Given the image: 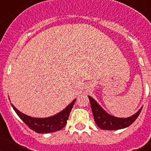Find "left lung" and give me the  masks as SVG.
<instances>
[{"instance_id":"obj_1","label":"left lung","mask_w":151,"mask_h":151,"mask_svg":"<svg viewBox=\"0 0 151 151\" xmlns=\"http://www.w3.org/2000/svg\"><path fill=\"white\" fill-rule=\"evenodd\" d=\"M88 98L95 123L98 127L104 130H118L128 127L135 121L142 110L140 109L134 115L128 118H118L106 113L91 97L88 96Z\"/></svg>"}]
</instances>
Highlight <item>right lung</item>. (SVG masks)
Instances as JSON below:
<instances>
[{"label": "right lung", "mask_w": 151, "mask_h": 151, "mask_svg": "<svg viewBox=\"0 0 151 151\" xmlns=\"http://www.w3.org/2000/svg\"><path fill=\"white\" fill-rule=\"evenodd\" d=\"M76 100L64 109L60 113H57L53 116L47 118H34L21 113L19 111L15 106L12 104L13 110H15L19 118L27 125L28 127L35 132L45 134V133L54 132L57 131H60L67 123V119H69V114L73 107Z\"/></svg>", "instance_id": "1"}]
</instances>
